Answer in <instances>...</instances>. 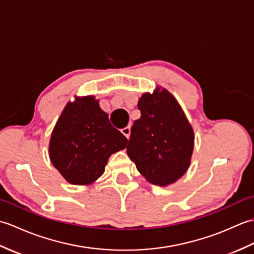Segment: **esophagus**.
Instances as JSON below:
<instances>
[{"label": "esophagus", "mask_w": 254, "mask_h": 254, "mask_svg": "<svg viewBox=\"0 0 254 254\" xmlns=\"http://www.w3.org/2000/svg\"><path fill=\"white\" fill-rule=\"evenodd\" d=\"M121 132H122V134H123L124 136H126L127 138H128V137H130V134H131V127H126L124 128H122Z\"/></svg>", "instance_id": "esophagus-1"}]
</instances>
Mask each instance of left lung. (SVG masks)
Returning <instances> with one entry per match:
<instances>
[{
	"label": "left lung",
	"instance_id": "8db88e82",
	"mask_svg": "<svg viewBox=\"0 0 254 254\" xmlns=\"http://www.w3.org/2000/svg\"><path fill=\"white\" fill-rule=\"evenodd\" d=\"M127 153L148 182L166 187L186 174L191 163L194 132L179 102L160 87L138 100Z\"/></svg>",
	"mask_w": 254,
	"mask_h": 254
}]
</instances>
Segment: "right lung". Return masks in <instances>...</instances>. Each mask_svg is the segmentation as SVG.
I'll use <instances>...</instances> for the list:
<instances>
[{
  "label": "right lung",
  "instance_id": "1",
  "mask_svg": "<svg viewBox=\"0 0 254 254\" xmlns=\"http://www.w3.org/2000/svg\"><path fill=\"white\" fill-rule=\"evenodd\" d=\"M127 143L94 96L77 97L67 102L53 128L49 156L67 182L87 186L104 174L110 156Z\"/></svg>",
  "mask_w": 254,
  "mask_h": 254
}]
</instances>
